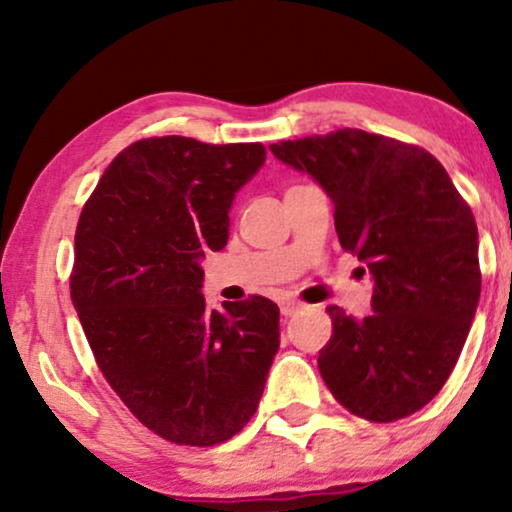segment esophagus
I'll use <instances>...</instances> for the list:
<instances>
[{
	"instance_id": "1",
	"label": "esophagus",
	"mask_w": 512,
	"mask_h": 512,
	"mask_svg": "<svg viewBox=\"0 0 512 512\" xmlns=\"http://www.w3.org/2000/svg\"><path fill=\"white\" fill-rule=\"evenodd\" d=\"M303 303H298V300H291V298H284L282 303H279V310H282L284 317H291V314H296Z\"/></svg>"
}]
</instances>
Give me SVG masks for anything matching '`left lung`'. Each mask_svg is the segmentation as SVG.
I'll use <instances>...</instances> for the list:
<instances>
[{
  "label": "left lung",
  "instance_id": "obj_1",
  "mask_svg": "<svg viewBox=\"0 0 512 512\" xmlns=\"http://www.w3.org/2000/svg\"><path fill=\"white\" fill-rule=\"evenodd\" d=\"M270 151L324 188L342 249L375 282L363 319L328 307L333 335L317 361L326 387L370 422L412 415L443 389L478 310L471 207L429 151L382 135L345 128Z\"/></svg>",
  "mask_w": 512,
  "mask_h": 512
}]
</instances>
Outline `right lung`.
Wrapping results in <instances>:
<instances>
[{
	"mask_svg": "<svg viewBox=\"0 0 512 512\" xmlns=\"http://www.w3.org/2000/svg\"><path fill=\"white\" fill-rule=\"evenodd\" d=\"M261 144L151 137L118 153L83 207L72 303L97 366L144 426L216 445L254 417L279 349L263 296L207 310L202 258L226 247L235 193Z\"/></svg>",
	"mask_w": 512,
	"mask_h": 512,
	"instance_id": "right-lung-1",
	"label": "right lung"
}]
</instances>
